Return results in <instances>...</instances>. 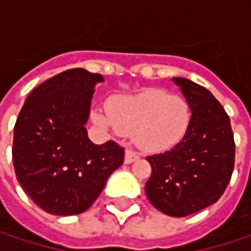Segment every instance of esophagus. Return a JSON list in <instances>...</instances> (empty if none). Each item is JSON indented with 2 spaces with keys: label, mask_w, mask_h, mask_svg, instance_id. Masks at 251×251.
I'll use <instances>...</instances> for the list:
<instances>
[{
  "label": "esophagus",
  "mask_w": 251,
  "mask_h": 251,
  "mask_svg": "<svg viewBox=\"0 0 251 251\" xmlns=\"http://www.w3.org/2000/svg\"><path fill=\"white\" fill-rule=\"evenodd\" d=\"M139 158V154L135 151V150H132V148H127L125 152V163H133L135 160H138Z\"/></svg>",
  "instance_id": "esophagus-1"
}]
</instances>
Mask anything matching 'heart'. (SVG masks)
Masks as SVG:
<instances>
[{"instance_id":"b5f03b06","label":"heart","mask_w":251,"mask_h":251,"mask_svg":"<svg viewBox=\"0 0 251 251\" xmlns=\"http://www.w3.org/2000/svg\"><path fill=\"white\" fill-rule=\"evenodd\" d=\"M93 121L104 129L132 133L138 147L158 152L183 139L190 125V107L177 94L148 88L138 94L112 97L107 109L93 110Z\"/></svg>"}]
</instances>
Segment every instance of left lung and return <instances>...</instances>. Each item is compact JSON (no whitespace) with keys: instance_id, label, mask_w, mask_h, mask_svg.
<instances>
[{"instance_id":"1","label":"left lung","mask_w":251,"mask_h":251,"mask_svg":"<svg viewBox=\"0 0 251 251\" xmlns=\"http://www.w3.org/2000/svg\"><path fill=\"white\" fill-rule=\"evenodd\" d=\"M190 110V125L172 150L147 157L152 173L145 184L148 201L163 214L186 217L215 203L226 189L235 161L229 118L205 87L173 78Z\"/></svg>"}]
</instances>
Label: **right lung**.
<instances>
[{
  "label": "right lung",
  "mask_w": 251,
  "mask_h": 251,
  "mask_svg": "<svg viewBox=\"0 0 251 251\" xmlns=\"http://www.w3.org/2000/svg\"><path fill=\"white\" fill-rule=\"evenodd\" d=\"M100 74L73 68L37 85L14 126L13 163L28 198L52 215L87 211L125 160L115 141L96 145L85 122Z\"/></svg>",
  "instance_id": "right-lung-1"
}]
</instances>
